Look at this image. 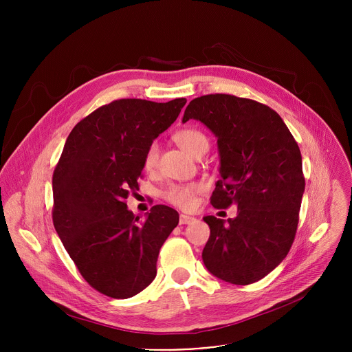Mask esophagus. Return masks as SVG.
I'll return each instance as SVG.
<instances>
[{
	"mask_svg": "<svg viewBox=\"0 0 352 352\" xmlns=\"http://www.w3.org/2000/svg\"><path fill=\"white\" fill-rule=\"evenodd\" d=\"M195 221V217L186 216V214H181L179 216V224H190Z\"/></svg>",
	"mask_w": 352,
	"mask_h": 352,
	"instance_id": "esophagus-1",
	"label": "esophagus"
}]
</instances>
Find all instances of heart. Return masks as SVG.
<instances>
[{"instance_id": "obj_1", "label": "heart", "mask_w": 352, "mask_h": 352, "mask_svg": "<svg viewBox=\"0 0 352 352\" xmlns=\"http://www.w3.org/2000/svg\"><path fill=\"white\" fill-rule=\"evenodd\" d=\"M174 140L192 157L200 159L208 153L210 140L204 131L197 128H184L174 135ZM159 162V146L152 142L143 155V166L146 170H153ZM202 192V185L196 182L173 184L163 192V199L179 209H190L195 206L196 196Z\"/></svg>"}]
</instances>
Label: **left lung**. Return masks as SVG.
Listing matches in <instances>:
<instances>
[{"mask_svg":"<svg viewBox=\"0 0 352 352\" xmlns=\"http://www.w3.org/2000/svg\"><path fill=\"white\" fill-rule=\"evenodd\" d=\"M217 138L220 175L210 202L238 208L235 219L206 216L210 236L202 258L220 280L252 284L274 270L294 242L305 190L302 157L281 117L255 100L206 94L188 104Z\"/></svg>","mask_w":352,"mask_h":352,"instance_id":"left-lung-1","label":"left lung"}]
</instances>
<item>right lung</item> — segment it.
<instances>
[{"label":"right lung","instance_id":"obj_1","mask_svg":"<svg viewBox=\"0 0 352 352\" xmlns=\"http://www.w3.org/2000/svg\"><path fill=\"white\" fill-rule=\"evenodd\" d=\"M185 103L114 100L78 122L65 142L53 174V223L82 277L107 296L126 299L152 283L160 248L178 226L174 209L156 205L140 220L125 199L139 189L147 146Z\"/></svg>","mask_w":352,"mask_h":352}]
</instances>
